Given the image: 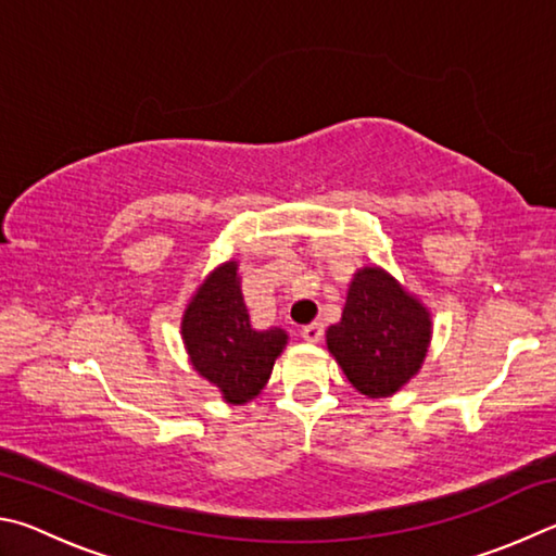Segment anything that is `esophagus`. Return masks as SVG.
Wrapping results in <instances>:
<instances>
[{
    "label": "esophagus",
    "mask_w": 556,
    "mask_h": 556,
    "mask_svg": "<svg viewBox=\"0 0 556 556\" xmlns=\"http://www.w3.org/2000/svg\"><path fill=\"white\" fill-rule=\"evenodd\" d=\"M303 339L305 342H313V344H317L319 339H323V334H325V327L323 325H307V327H303Z\"/></svg>",
    "instance_id": "34e87169"
}]
</instances>
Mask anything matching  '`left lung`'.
I'll list each match as a JSON object with an SVG mask.
<instances>
[{
	"label": "left lung",
	"instance_id": "obj_1",
	"mask_svg": "<svg viewBox=\"0 0 556 556\" xmlns=\"http://www.w3.org/2000/svg\"><path fill=\"white\" fill-rule=\"evenodd\" d=\"M432 317L378 266L356 270L342 319L327 329V349L358 393L388 397L420 371Z\"/></svg>",
	"mask_w": 556,
	"mask_h": 556
}]
</instances>
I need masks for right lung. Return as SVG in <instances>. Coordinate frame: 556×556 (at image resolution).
<instances>
[{
    "instance_id": "obj_1",
    "label": "right lung",
    "mask_w": 556,
    "mask_h": 556,
    "mask_svg": "<svg viewBox=\"0 0 556 556\" xmlns=\"http://www.w3.org/2000/svg\"><path fill=\"white\" fill-rule=\"evenodd\" d=\"M182 342L192 368L231 405H243L268 383L273 364L288 344L280 327H251L237 261L222 263L192 295L182 315Z\"/></svg>"
}]
</instances>
